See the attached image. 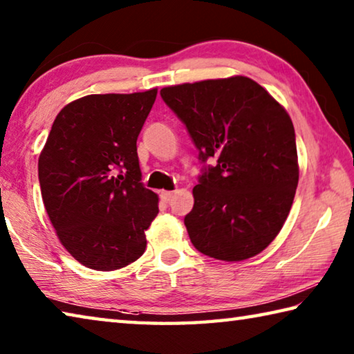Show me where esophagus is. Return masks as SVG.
Listing matches in <instances>:
<instances>
[{
	"label": "esophagus",
	"mask_w": 354,
	"mask_h": 354,
	"mask_svg": "<svg viewBox=\"0 0 354 354\" xmlns=\"http://www.w3.org/2000/svg\"><path fill=\"white\" fill-rule=\"evenodd\" d=\"M173 195H175V192H170V190L160 192V198H162L164 203H169L173 198Z\"/></svg>",
	"instance_id": "34e87169"
}]
</instances>
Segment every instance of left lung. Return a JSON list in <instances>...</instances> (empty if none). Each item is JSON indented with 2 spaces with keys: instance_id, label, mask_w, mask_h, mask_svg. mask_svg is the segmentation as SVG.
<instances>
[{
  "instance_id": "1",
  "label": "left lung",
  "mask_w": 354,
  "mask_h": 354,
  "mask_svg": "<svg viewBox=\"0 0 354 354\" xmlns=\"http://www.w3.org/2000/svg\"><path fill=\"white\" fill-rule=\"evenodd\" d=\"M183 120L203 173L184 225L194 247L218 261L241 262L266 250L290 212L299 167L289 113L247 76L169 86L160 91Z\"/></svg>"
}]
</instances>
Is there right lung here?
Instances as JSON below:
<instances>
[{
	"mask_svg": "<svg viewBox=\"0 0 354 354\" xmlns=\"http://www.w3.org/2000/svg\"><path fill=\"white\" fill-rule=\"evenodd\" d=\"M156 95L149 88L71 101L39 156L41 198L57 239L92 270H118L147 248L159 196L140 183L137 137Z\"/></svg>",
	"mask_w": 354,
	"mask_h": 354,
	"instance_id": "obj_1",
	"label": "right lung"
}]
</instances>
